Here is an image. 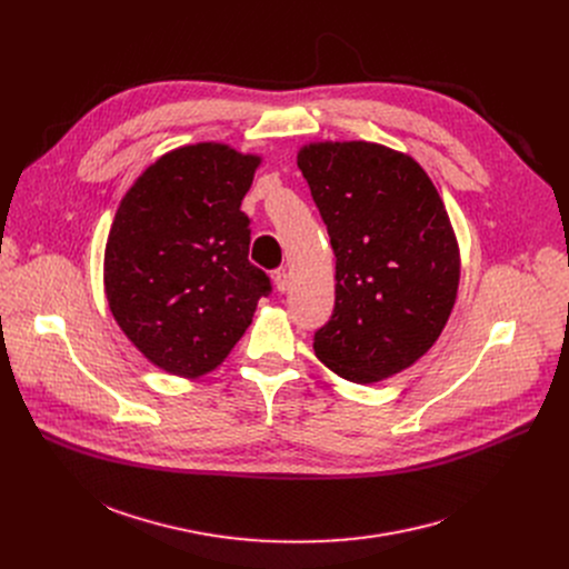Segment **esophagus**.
Instances as JSON below:
<instances>
[{
  "instance_id": "34e87169",
  "label": "esophagus",
  "mask_w": 569,
  "mask_h": 569,
  "mask_svg": "<svg viewBox=\"0 0 569 569\" xmlns=\"http://www.w3.org/2000/svg\"><path fill=\"white\" fill-rule=\"evenodd\" d=\"M274 286L279 292H288L290 290V274L286 270H277L274 272Z\"/></svg>"
}]
</instances>
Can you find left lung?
<instances>
[{
    "instance_id": "8db88e82",
    "label": "left lung",
    "mask_w": 569,
    "mask_h": 569,
    "mask_svg": "<svg viewBox=\"0 0 569 569\" xmlns=\"http://www.w3.org/2000/svg\"><path fill=\"white\" fill-rule=\"evenodd\" d=\"M336 252V308L315 356L371 385L439 340L459 288L457 238L428 173L371 141L306 143L297 154Z\"/></svg>"
}]
</instances>
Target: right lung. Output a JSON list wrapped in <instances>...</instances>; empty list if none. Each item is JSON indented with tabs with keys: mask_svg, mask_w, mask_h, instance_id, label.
<instances>
[{
	"mask_svg": "<svg viewBox=\"0 0 569 569\" xmlns=\"http://www.w3.org/2000/svg\"><path fill=\"white\" fill-rule=\"evenodd\" d=\"M259 164L227 143L182 146L150 164L117 209L103 261L110 310L173 376L213 371L272 290L248 259L252 229L240 211Z\"/></svg>",
	"mask_w": 569,
	"mask_h": 569,
	"instance_id": "add662e5",
	"label": "right lung"
}]
</instances>
